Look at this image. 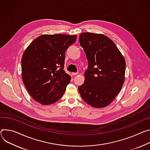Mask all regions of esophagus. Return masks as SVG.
Wrapping results in <instances>:
<instances>
[{
  "label": "esophagus",
  "instance_id": "34e87169",
  "mask_svg": "<svg viewBox=\"0 0 150 150\" xmlns=\"http://www.w3.org/2000/svg\"><path fill=\"white\" fill-rule=\"evenodd\" d=\"M77 74H78V72H77V73H72V75H73V76H76Z\"/></svg>",
  "mask_w": 150,
  "mask_h": 150
}]
</instances>
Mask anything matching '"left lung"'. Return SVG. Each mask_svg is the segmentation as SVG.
<instances>
[{
	"instance_id": "8db88e82",
	"label": "left lung",
	"mask_w": 150,
	"mask_h": 150,
	"mask_svg": "<svg viewBox=\"0 0 150 150\" xmlns=\"http://www.w3.org/2000/svg\"><path fill=\"white\" fill-rule=\"evenodd\" d=\"M79 43L85 52L88 67L84 83L78 88L82 99L94 108L109 105L125 81L126 62L115 43L102 34L82 33Z\"/></svg>"
}]
</instances>
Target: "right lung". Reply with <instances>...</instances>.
Instances as JSON below:
<instances>
[{
    "instance_id": "right-lung-1",
    "label": "right lung",
    "mask_w": 150,
    "mask_h": 150,
    "mask_svg": "<svg viewBox=\"0 0 150 150\" xmlns=\"http://www.w3.org/2000/svg\"><path fill=\"white\" fill-rule=\"evenodd\" d=\"M77 35H44L33 40L21 59L23 81L30 96L43 105L62 97L71 77L64 71L65 53Z\"/></svg>"
}]
</instances>
